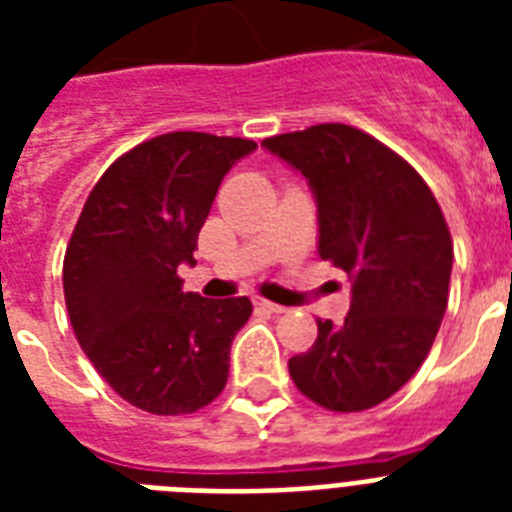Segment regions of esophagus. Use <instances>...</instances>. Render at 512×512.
<instances>
[{
    "label": "esophagus",
    "mask_w": 512,
    "mask_h": 512,
    "mask_svg": "<svg viewBox=\"0 0 512 512\" xmlns=\"http://www.w3.org/2000/svg\"><path fill=\"white\" fill-rule=\"evenodd\" d=\"M252 303H255V308H260V311H268V313H284L287 308L279 303H271V300H265V297H252Z\"/></svg>",
    "instance_id": "esophagus-1"
}]
</instances>
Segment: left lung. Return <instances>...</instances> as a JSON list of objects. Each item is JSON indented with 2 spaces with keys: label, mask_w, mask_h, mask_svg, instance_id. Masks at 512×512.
Returning <instances> with one entry per match:
<instances>
[{
  "label": "left lung",
  "mask_w": 512,
  "mask_h": 512,
  "mask_svg": "<svg viewBox=\"0 0 512 512\" xmlns=\"http://www.w3.org/2000/svg\"><path fill=\"white\" fill-rule=\"evenodd\" d=\"M263 148L303 172L321 260L350 276L345 321L319 319L289 374L324 409H372L412 380L444 319L454 260L444 212L412 164L348 124L265 138Z\"/></svg>",
  "instance_id": "8db88e82"
}]
</instances>
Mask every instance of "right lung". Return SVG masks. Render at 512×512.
Segmentation results:
<instances>
[{"mask_svg":"<svg viewBox=\"0 0 512 512\" xmlns=\"http://www.w3.org/2000/svg\"><path fill=\"white\" fill-rule=\"evenodd\" d=\"M257 143L167 132L119 156L84 201L63 260L74 335L111 388L151 414H191L228 380L247 297L183 292L215 193Z\"/></svg>","mask_w":512,"mask_h":512,"instance_id":"add662e5","label":"right lung"}]
</instances>
